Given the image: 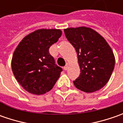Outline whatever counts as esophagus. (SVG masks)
Returning <instances> with one entry per match:
<instances>
[{
  "instance_id": "obj_1",
  "label": "esophagus",
  "mask_w": 123,
  "mask_h": 123,
  "mask_svg": "<svg viewBox=\"0 0 123 123\" xmlns=\"http://www.w3.org/2000/svg\"><path fill=\"white\" fill-rule=\"evenodd\" d=\"M64 70H67L68 69V64H66V66L64 67Z\"/></svg>"
}]
</instances>
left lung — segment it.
Wrapping results in <instances>:
<instances>
[{
	"instance_id": "8db88e82",
	"label": "left lung",
	"mask_w": 123,
	"mask_h": 123,
	"mask_svg": "<svg viewBox=\"0 0 123 123\" xmlns=\"http://www.w3.org/2000/svg\"><path fill=\"white\" fill-rule=\"evenodd\" d=\"M64 33L77 51L81 73L73 81L75 87L90 93L108 82L114 68L115 57L105 40L90 28L81 26L64 29Z\"/></svg>"
}]
</instances>
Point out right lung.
<instances>
[{"mask_svg":"<svg viewBox=\"0 0 123 123\" xmlns=\"http://www.w3.org/2000/svg\"><path fill=\"white\" fill-rule=\"evenodd\" d=\"M62 33L60 29L36 30L17 46L12 57V71L27 92L36 95L45 94L59 79L62 68L55 64L49 50Z\"/></svg>","mask_w":123,"mask_h":123,"instance_id":"add662e5","label":"right lung"}]
</instances>
